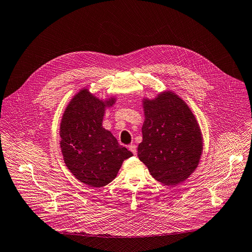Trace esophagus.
<instances>
[{
  "label": "esophagus",
  "mask_w": 252,
  "mask_h": 252,
  "mask_svg": "<svg viewBox=\"0 0 252 252\" xmlns=\"http://www.w3.org/2000/svg\"><path fill=\"white\" fill-rule=\"evenodd\" d=\"M128 148H129V150H130L133 154H136V153H137V146L135 145V144H130V145H128Z\"/></svg>",
  "instance_id": "1"
}]
</instances>
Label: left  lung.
Listing matches in <instances>:
<instances>
[{"label": "left lung", "instance_id": "left-lung-1", "mask_svg": "<svg viewBox=\"0 0 252 252\" xmlns=\"http://www.w3.org/2000/svg\"><path fill=\"white\" fill-rule=\"evenodd\" d=\"M144 122L138 158L151 176L165 186L186 181L203 152L200 125L188 104L172 91L143 98Z\"/></svg>", "mask_w": 252, "mask_h": 252}]
</instances>
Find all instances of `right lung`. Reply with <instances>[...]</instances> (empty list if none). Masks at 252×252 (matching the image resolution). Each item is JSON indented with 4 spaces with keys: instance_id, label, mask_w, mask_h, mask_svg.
<instances>
[{
    "instance_id": "right-lung-1",
    "label": "right lung",
    "mask_w": 252,
    "mask_h": 252,
    "mask_svg": "<svg viewBox=\"0 0 252 252\" xmlns=\"http://www.w3.org/2000/svg\"><path fill=\"white\" fill-rule=\"evenodd\" d=\"M115 103L114 95L102 100L84 88L63 114L60 144L64 163L77 181L89 187L107 186L133 156L103 127L105 112Z\"/></svg>"
}]
</instances>
